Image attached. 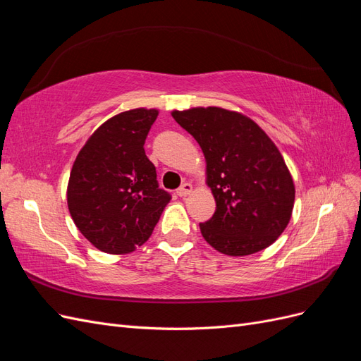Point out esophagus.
Returning <instances> with one entry per match:
<instances>
[{
  "mask_svg": "<svg viewBox=\"0 0 361 361\" xmlns=\"http://www.w3.org/2000/svg\"><path fill=\"white\" fill-rule=\"evenodd\" d=\"M191 191H192V185L190 182H185L176 190V194L179 197H185V195H188Z\"/></svg>",
  "mask_w": 361,
  "mask_h": 361,
  "instance_id": "1",
  "label": "esophagus"
}]
</instances>
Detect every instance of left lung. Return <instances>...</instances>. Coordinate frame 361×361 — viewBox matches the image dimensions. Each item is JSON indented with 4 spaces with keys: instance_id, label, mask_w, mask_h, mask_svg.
I'll use <instances>...</instances> for the list:
<instances>
[{
    "instance_id": "obj_1",
    "label": "left lung",
    "mask_w": 361,
    "mask_h": 361,
    "mask_svg": "<svg viewBox=\"0 0 361 361\" xmlns=\"http://www.w3.org/2000/svg\"><path fill=\"white\" fill-rule=\"evenodd\" d=\"M206 159V183L216 209L200 224L206 243L227 256L269 247L285 231L295 187L277 146L250 117L207 106L171 113Z\"/></svg>"
}]
</instances>
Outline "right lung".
<instances>
[{
    "instance_id": "add662e5",
    "label": "right lung",
    "mask_w": 361,
    "mask_h": 361,
    "mask_svg": "<svg viewBox=\"0 0 361 361\" xmlns=\"http://www.w3.org/2000/svg\"><path fill=\"white\" fill-rule=\"evenodd\" d=\"M158 110L135 108L97 128L76 157L68 206L84 238L104 253L143 245L171 195L159 188L145 141Z\"/></svg>"
}]
</instances>
